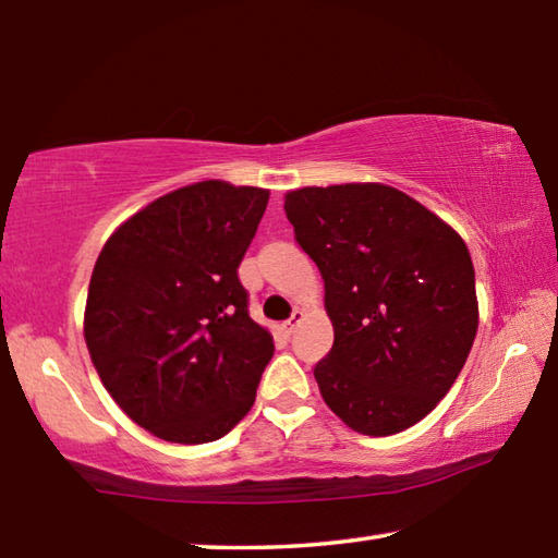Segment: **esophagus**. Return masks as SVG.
<instances>
[{
    "instance_id": "obj_1",
    "label": "esophagus",
    "mask_w": 558,
    "mask_h": 558,
    "mask_svg": "<svg viewBox=\"0 0 558 558\" xmlns=\"http://www.w3.org/2000/svg\"><path fill=\"white\" fill-rule=\"evenodd\" d=\"M302 317H305V313H302V310H292V315H290L288 323H282V332H286V335L295 332V327L300 325Z\"/></svg>"
}]
</instances>
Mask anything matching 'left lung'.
Wrapping results in <instances>:
<instances>
[{"mask_svg": "<svg viewBox=\"0 0 558 558\" xmlns=\"http://www.w3.org/2000/svg\"><path fill=\"white\" fill-rule=\"evenodd\" d=\"M295 241L317 263L335 344L317 362L325 403L364 436L436 409L477 335L475 268L450 226L386 184L286 194Z\"/></svg>", "mask_w": 558, "mask_h": 558, "instance_id": "obj_1", "label": "left lung"}]
</instances>
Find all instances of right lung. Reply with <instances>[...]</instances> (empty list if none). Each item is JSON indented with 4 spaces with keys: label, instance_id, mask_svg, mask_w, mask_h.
I'll use <instances>...</instances> for the list:
<instances>
[{
    "label": "right lung",
    "instance_id": "right-lung-1",
    "mask_svg": "<svg viewBox=\"0 0 558 558\" xmlns=\"http://www.w3.org/2000/svg\"><path fill=\"white\" fill-rule=\"evenodd\" d=\"M268 196L196 182L130 216L102 245L83 335L108 393L157 438L219 440L256 401L276 347L248 315L239 266Z\"/></svg>",
    "mask_w": 558,
    "mask_h": 558
}]
</instances>
